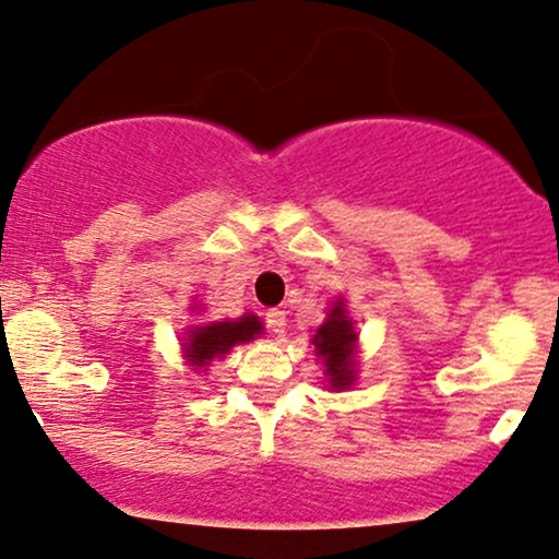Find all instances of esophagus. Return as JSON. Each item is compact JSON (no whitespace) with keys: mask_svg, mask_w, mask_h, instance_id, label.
Wrapping results in <instances>:
<instances>
[{"mask_svg":"<svg viewBox=\"0 0 559 559\" xmlns=\"http://www.w3.org/2000/svg\"><path fill=\"white\" fill-rule=\"evenodd\" d=\"M265 322H267V331H271V333H275V335L286 333V312H284V309H267Z\"/></svg>","mask_w":559,"mask_h":559,"instance_id":"34e87169","label":"esophagus"}]
</instances>
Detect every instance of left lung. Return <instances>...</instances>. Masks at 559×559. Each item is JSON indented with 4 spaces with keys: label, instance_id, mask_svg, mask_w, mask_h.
I'll use <instances>...</instances> for the list:
<instances>
[{
    "label": "left lung",
    "instance_id": "8db88e82",
    "mask_svg": "<svg viewBox=\"0 0 559 559\" xmlns=\"http://www.w3.org/2000/svg\"><path fill=\"white\" fill-rule=\"evenodd\" d=\"M314 352L325 365V378L333 390H346L356 382V331L344 299L333 305L318 333L312 335Z\"/></svg>",
    "mask_w": 559,
    "mask_h": 559
}]
</instances>
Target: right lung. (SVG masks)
<instances>
[{"instance_id": "add662e5", "label": "right lung", "mask_w": 559, "mask_h": 559, "mask_svg": "<svg viewBox=\"0 0 559 559\" xmlns=\"http://www.w3.org/2000/svg\"><path fill=\"white\" fill-rule=\"evenodd\" d=\"M262 333V322L258 314H241L239 320H215L200 322L187 331L185 356L192 369H203L213 359H221L237 344H247L254 335Z\"/></svg>"}]
</instances>
